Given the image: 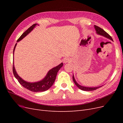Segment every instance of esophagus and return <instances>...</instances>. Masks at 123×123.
I'll return each mask as SVG.
<instances>
[{"instance_id":"esophagus-1","label":"esophagus","mask_w":123,"mask_h":123,"mask_svg":"<svg viewBox=\"0 0 123 123\" xmlns=\"http://www.w3.org/2000/svg\"><path fill=\"white\" fill-rule=\"evenodd\" d=\"M70 61H71V59L69 58L66 57V58H65L64 59V62L65 63V64H66V63L69 62H70Z\"/></svg>"}]
</instances>
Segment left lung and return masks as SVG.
<instances>
[{
    "label": "left lung",
    "mask_w": 123,
    "mask_h": 123,
    "mask_svg": "<svg viewBox=\"0 0 123 123\" xmlns=\"http://www.w3.org/2000/svg\"><path fill=\"white\" fill-rule=\"evenodd\" d=\"M94 28H95V30L96 31V34H98V35H102L104 37H106L107 38H108V39H110L111 40H112V42H113V40L112 37H111L108 34L107 32H106L105 31H104L103 29H101L100 28L98 27L97 25H94ZM73 80L74 81V84H75L76 86L79 89H80V90H83V91H89L95 90H96L97 89L103 86H100L96 87H85V86H83L80 85V84H79L76 82L75 78H74V75H73Z\"/></svg>",
    "instance_id": "1"
}]
</instances>
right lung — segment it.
Wrapping results in <instances>:
<instances>
[{"label":"right lung","instance_id":"add662e5","mask_svg":"<svg viewBox=\"0 0 123 123\" xmlns=\"http://www.w3.org/2000/svg\"><path fill=\"white\" fill-rule=\"evenodd\" d=\"M36 25H38L37 24H35L34 25H33L31 27H30L27 31H25L23 34L20 36V37L17 40V42H19V41L23 39L28 34H29V33L34 29V28L36 27ZM16 45L17 43L15 44V45L13 50V59L14 51ZM62 66L63 63L62 62L61 64L57 66L56 67H55L52 68L48 72L46 75L43 80L38 81H36V82H28V81H27L23 80L22 78H21L19 75H18V74L16 72L15 68L14 62L13 65V72L15 77L18 80V82L25 88L31 91L32 92H43L48 90V89L53 85L55 81L56 77L57 72L62 67Z\"/></svg>","mask_w":123,"mask_h":123}]
</instances>
